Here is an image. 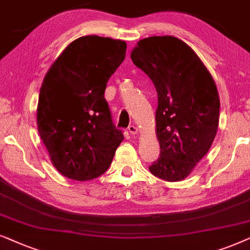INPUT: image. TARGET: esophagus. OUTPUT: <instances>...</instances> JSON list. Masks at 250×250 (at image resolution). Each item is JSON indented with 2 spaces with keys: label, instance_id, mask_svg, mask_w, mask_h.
<instances>
[{
  "label": "esophagus",
  "instance_id": "34e87169",
  "mask_svg": "<svg viewBox=\"0 0 250 250\" xmlns=\"http://www.w3.org/2000/svg\"><path fill=\"white\" fill-rule=\"evenodd\" d=\"M128 130H129V132H130L131 135H134V136L138 134V129H137V127H135V125H129Z\"/></svg>",
  "mask_w": 250,
  "mask_h": 250
}]
</instances>
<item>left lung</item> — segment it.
<instances>
[{
  "mask_svg": "<svg viewBox=\"0 0 250 250\" xmlns=\"http://www.w3.org/2000/svg\"><path fill=\"white\" fill-rule=\"evenodd\" d=\"M131 59L158 94L161 151L149 171L164 181H182L207 154L217 132L219 97L214 79L197 53L174 36L141 40Z\"/></svg>",
  "mask_w": 250,
  "mask_h": 250,
  "instance_id": "1",
  "label": "left lung"
}]
</instances>
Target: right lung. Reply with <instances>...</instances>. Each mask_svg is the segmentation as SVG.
Listing matches in <instances>:
<instances>
[{"label":"right lung","instance_id":"obj_1","mask_svg":"<svg viewBox=\"0 0 250 250\" xmlns=\"http://www.w3.org/2000/svg\"><path fill=\"white\" fill-rule=\"evenodd\" d=\"M121 40L89 35L53 62L39 96L38 129L56 169L75 181L104 174L125 138L105 99L107 81L125 57Z\"/></svg>","mask_w":250,"mask_h":250}]
</instances>
